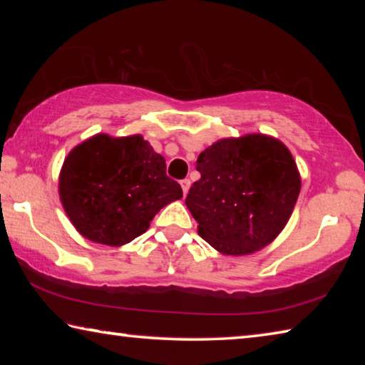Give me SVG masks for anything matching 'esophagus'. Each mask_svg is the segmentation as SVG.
I'll return each instance as SVG.
<instances>
[{"label": "esophagus", "instance_id": "34e87169", "mask_svg": "<svg viewBox=\"0 0 365 365\" xmlns=\"http://www.w3.org/2000/svg\"><path fill=\"white\" fill-rule=\"evenodd\" d=\"M180 185H182L183 195H187V193H188V190H190V185H191V182L188 180V178H185V180H182V182H180Z\"/></svg>", "mask_w": 365, "mask_h": 365}]
</instances>
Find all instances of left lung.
I'll use <instances>...</instances> for the list:
<instances>
[{
	"label": "left lung",
	"instance_id": "left-lung-1",
	"mask_svg": "<svg viewBox=\"0 0 365 365\" xmlns=\"http://www.w3.org/2000/svg\"><path fill=\"white\" fill-rule=\"evenodd\" d=\"M201 178L185 205L202 240L227 256H248L279 237L301 191L288 148L270 135L222 138L196 160Z\"/></svg>",
	"mask_w": 365,
	"mask_h": 365
}]
</instances>
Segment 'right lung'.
I'll list each match as a JSON object with an SVG mask.
<instances>
[{"mask_svg":"<svg viewBox=\"0 0 365 365\" xmlns=\"http://www.w3.org/2000/svg\"><path fill=\"white\" fill-rule=\"evenodd\" d=\"M182 196L165 174V159L141 135H93L67 154L59 174L61 205L72 225L108 246L130 243Z\"/></svg>","mask_w":365,"mask_h":365,"instance_id":"right-lung-1","label":"right lung"}]
</instances>
